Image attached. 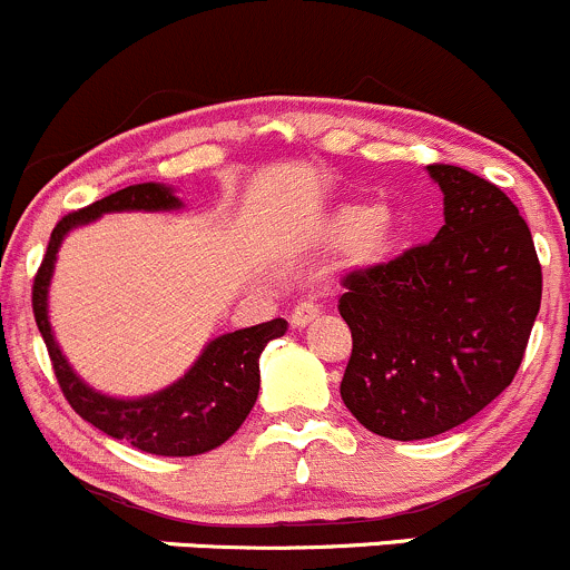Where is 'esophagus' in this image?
Returning a JSON list of instances; mask_svg holds the SVG:
<instances>
[{
  "label": "esophagus",
  "mask_w": 570,
  "mask_h": 570,
  "mask_svg": "<svg viewBox=\"0 0 570 570\" xmlns=\"http://www.w3.org/2000/svg\"><path fill=\"white\" fill-rule=\"evenodd\" d=\"M321 315V309L315 307V304H309V302H302L298 304L296 309L291 312V326L293 328H307L312 321H315V317Z\"/></svg>",
  "instance_id": "obj_1"
}]
</instances>
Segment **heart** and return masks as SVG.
Wrapping results in <instances>:
<instances>
[{"mask_svg":"<svg viewBox=\"0 0 570 570\" xmlns=\"http://www.w3.org/2000/svg\"><path fill=\"white\" fill-rule=\"evenodd\" d=\"M312 238L321 249H345L347 261L366 272L394 258L405 238V219L389 204L345 200L326 209Z\"/></svg>","mask_w":570,"mask_h":570,"instance_id":"obj_1","label":"heart"}]
</instances>
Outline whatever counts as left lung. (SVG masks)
<instances>
[{
  "instance_id": "1",
  "label": "left lung",
  "mask_w": 570,
  "mask_h": 570,
  "mask_svg": "<svg viewBox=\"0 0 570 570\" xmlns=\"http://www.w3.org/2000/svg\"><path fill=\"white\" fill-rule=\"evenodd\" d=\"M443 228L424 247L345 279L353 353L340 394L358 424L424 440L481 413L511 385L541 309L530 228L500 187L426 165Z\"/></svg>"
}]
</instances>
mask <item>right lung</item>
Listing matches in <instances>:
<instances>
[{
	"mask_svg": "<svg viewBox=\"0 0 570 570\" xmlns=\"http://www.w3.org/2000/svg\"><path fill=\"white\" fill-rule=\"evenodd\" d=\"M179 209H185V200L176 195L174 187L144 181V185H130L108 198L95 200L87 209L67 214L53 228L32 291L35 321H38L57 381L72 410L100 432L157 456H198L236 434L258 400L263 347L287 332V321L274 317L258 326L214 336L179 381L155 394L114 396L89 385L67 361L53 334L51 315H48V291H51L62 242L76 228L95 223L102 214Z\"/></svg>",
	"mask_w": 570,
	"mask_h": 570,
	"instance_id": "add662e5",
	"label": "right lung"
}]
</instances>
